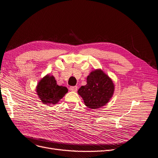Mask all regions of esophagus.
<instances>
[{"label":"esophagus","instance_id":"obj_1","mask_svg":"<svg viewBox=\"0 0 158 158\" xmlns=\"http://www.w3.org/2000/svg\"><path fill=\"white\" fill-rule=\"evenodd\" d=\"M69 90L71 91H73V92H76L77 90V86H70Z\"/></svg>","mask_w":158,"mask_h":158}]
</instances>
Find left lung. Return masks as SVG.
I'll use <instances>...</instances> for the list:
<instances>
[{"mask_svg": "<svg viewBox=\"0 0 158 158\" xmlns=\"http://www.w3.org/2000/svg\"><path fill=\"white\" fill-rule=\"evenodd\" d=\"M86 83L78 90V94L89 108H99L106 105L113 96L114 85L112 81L102 70L91 72L86 78Z\"/></svg>", "mask_w": 158, "mask_h": 158, "instance_id": "left-lung-1", "label": "left lung"}]
</instances>
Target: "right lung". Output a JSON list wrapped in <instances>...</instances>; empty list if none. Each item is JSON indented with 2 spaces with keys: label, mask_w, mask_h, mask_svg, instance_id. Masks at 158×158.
I'll use <instances>...</instances> for the list:
<instances>
[{
  "label": "right lung",
  "mask_w": 158,
  "mask_h": 158,
  "mask_svg": "<svg viewBox=\"0 0 158 158\" xmlns=\"http://www.w3.org/2000/svg\"><path fill=\"white\" fill-rule=\"evenodd\" d=\"M36 90L40 100L44 104L48 105L58 103L68 91L65 86L58 85L53 76L49 75L39 81Z\"/></svg>",
  "instance_id": "1"
}]
</instances>
